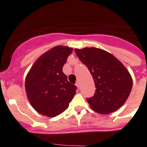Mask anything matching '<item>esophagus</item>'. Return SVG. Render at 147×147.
<instances>
[{
    "instance_id": "1",
    "label": "esophagus",
    "mask_w": 147,
    "mask_h": 147,
    "mask_svg": "<svg viewBox=\"0 0 147 147\" xmlns=\"http://www.w3.org/2000/svg\"><path fill=\"white\" fill-rule=\"evenodd\" d=\"M76 85L77 86L78 88H79V87H80V83H79V82H78V81H77V82H76Z\"/></svg>"
}]
</instances>
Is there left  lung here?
Instances as JSON below:
<instances>
[{"label":"left lung","instance_id":"obj_1","mask_svg":"<svg viewBox=\"0 0 147 147\" xmlns=\"http://www.w3.org/2000/svg\"><path fill=\"white\" fill-rule=\"evenodd\" d=\"M75 52L92 75L96 88L87 101L94 111L108 114L122 106L132 88L128 71L113 55L101 49L85 47Z\"/></svg>","mask_w":147,"mask_h":147}]
</instances>
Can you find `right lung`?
Here are the masks:
<instances>
[{
    "label": "right lung",
    "instance_id": "obj_1",
    "mask_svg": "<svg viewBox=\"0 0 147 147\" xmlns=\"http://www.w3.org/2000/svg\"><path fill=\"white\" fill-rule=\"evenodd\" d=\"M73 51L57 46L40 56L26 78V91L32 107L41 115L55 117L69 107L77 87L67 80L63 65Z\"/></svg>",
    "mask_w": 147,
    "mask_h": 147
}]
</instances>
